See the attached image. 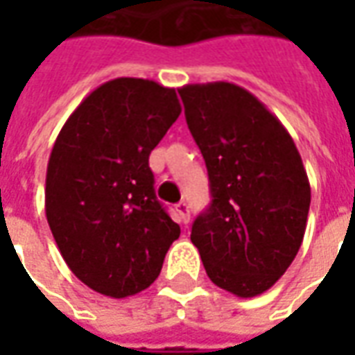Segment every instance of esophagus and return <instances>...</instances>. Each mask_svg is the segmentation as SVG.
<instances>
[{
    "label": "esophagus",
    "mask_w": 355,
    "mask_h": 355,
    "mask_svg": "<svg viewBox=\"0 0 355 355\" xmlns=\"http://www.w3.org/2000/svg\"><path fill=\"white\" fill-rule=\"evenodd\" d=\"M175 211H177L178 223H180V224L190 223V209H188V203H186V201H180V203H177Z\"/></svg>",
    "instance_id": "esophagus-1"
}]
</instances>
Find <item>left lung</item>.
<instances>
[{"mask_svg":"<svg viewBox=\"0 0 355 355\" xmlns=\"http://www.w3.org/2000/svg\"><path fill=\"white\" fill-rule=\"evenodd\" d=\"M213 201L192 224L209 279L241 298L262 295L295 261L306 232L310 182L282 121L228 81L178 89Z\"/></svg>","mask_w":355,"mask_h":355,"instance_id":"left-lung-1","label":"left lung"}]
</instances>
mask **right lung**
<instances>
[{"label": "right lung", "instance_id": "1", "mask_svg": "<svg viewBox=\"0 0 355 355\" xmlns=\"http://www.w3.org/2000/svg\"><path fill=\"white\" fill-rule=\"evenodd\" d=\"M180 112L175 89L117 78L81 101L53 144L47 223L73 275L104 297L150 287L180 236L155 198L148 165Z\"/></svg>", "mask_w": 355, "mask_h": 355}]
</instances>
